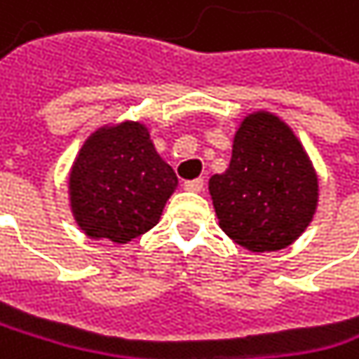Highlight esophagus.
<instances>
[{"mask_svg":"<svg viewBox=\"0 0 359 359\" xmlns=\"http://www.w3.org/2000/svg\"><path fill=\"white\" fill-rule=\"evenodd\" d=\"M184 188L190 190V192H201L205 188V180L203 177H196V180H188L184 182Z\"/></svg>","mask_w":359,"mask_h":359,"instance_id":"34e87169","label":"esophagus"}]
</instances>
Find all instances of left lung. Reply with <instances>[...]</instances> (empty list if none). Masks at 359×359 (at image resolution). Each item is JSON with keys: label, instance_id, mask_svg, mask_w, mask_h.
I'll list each match as a JSON object with an SVG mask.
<instances>
[{"label": "left lung", "instance_id": "8db88e82", "mask_svg": "<svg viewBox=\"0 0 359 359\" xmlns=\"http://www.w3.org/2000/svg\"><path fill=\"white\" fill-rule=\"evenodd\" d=\"M222 231L250 252L296 241L316 213L318 175L294 133L273 114L248 116L229 169L209 180Z\"/></svg>", "mask_w": 359, "mask_h": 359}]
</instances>
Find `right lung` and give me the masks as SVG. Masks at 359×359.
<instances>
[{
    "instance_id": "obj_1",
    "label": "right lung",
    "mask_w": 359,
    "mask_h": 359,
    "mask_svg": "<svg viewBox=\"0 0 359 359\" xmlns=\"http://www.w3.org/2000/svg\"><path fill=\"white\" fill-rule=\"evenodd\" d=\"M177 186L144 124L101 128L82 146L69 177L72 209L88 237L126 243L150 231Z\"/></svg>"
}]
</instances>
